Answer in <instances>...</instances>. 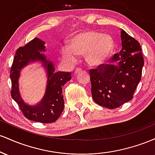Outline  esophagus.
<instances>
[{"label":"esophagus","mask_w":155,"mask_h":155,"mask_svg":"<svg viewBox=\"0 0 155 155\" xmlns=\"http://www.w3.org/2000/svg\"><path fill=\"white\" fill-rule=\"evenodd\" d=\"M80 71H81V69L79 68H76L75 71H74V74H79Z\"/></svg>","instance_id":"1"}]
</instances>
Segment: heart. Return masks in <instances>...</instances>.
I'll use <instances>...</instances> for the list:
<instances>
[{"label":"heart","instance_id":"b5f03b06","mask_svg":"<svg viewBox=\"0 0 155 155\" xmlns=\"http://www.w3.org/2000/svg\"><path fill=\"white\" fill-rule=\"evenodd\" d=\"M114 47V43L111 35L94 31H84L74 35L70 47H63L61 54L64 59L71 63L77 60V55L85 54L87 63L97 66L107 60Z\"/></svg>","mask_w":155,"mask_h":155}]
</instances>
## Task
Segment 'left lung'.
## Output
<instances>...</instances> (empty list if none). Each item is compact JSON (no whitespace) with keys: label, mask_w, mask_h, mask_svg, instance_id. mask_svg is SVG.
<instances>
[{"label":"left lung","mask_w":155,"mask_h":155,"mask_svg":"<svg viewBox=\"0 0 155 155\" xmlns=\"http://www.w3.org/2000/svg\"><path fill=\"white\" fill-rule=\"evenodd\" d=\"M120 33L122 47L120 53L114 55L111 63L101 64L90 70L92 98L96 104L110 109L133 98L144 63L138 41L123 30Z\"/></svg>","instance_id":"1"}]
</instances>
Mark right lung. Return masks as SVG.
<instances>
[{
  "label": "right lung",
  "mask_w": 155,
  "mask_h": 155,
  "mask_svg": "<svg viewBox=\"0 0 155 155\" xmlns=\"http://www.w3.org/2000/svg\"><path fill=\"white\" fill-rule=\"evenodd\" d=\"M45 42L35 38L24 47L16 51L13 63L11 67L12 80L11 95L18 104L21 111L28 120L41 123H51L59 118L64 109L63 87L71 79V73L55 72L53 63L43 54L45 51ZM39 61L43 63L48 74V84L45 94L42 101L35 106L25 103L18 91V80L20 71L31 61Z\"/></svg>",
  "instance_id": "right-lung-1"
}]
</instances>
